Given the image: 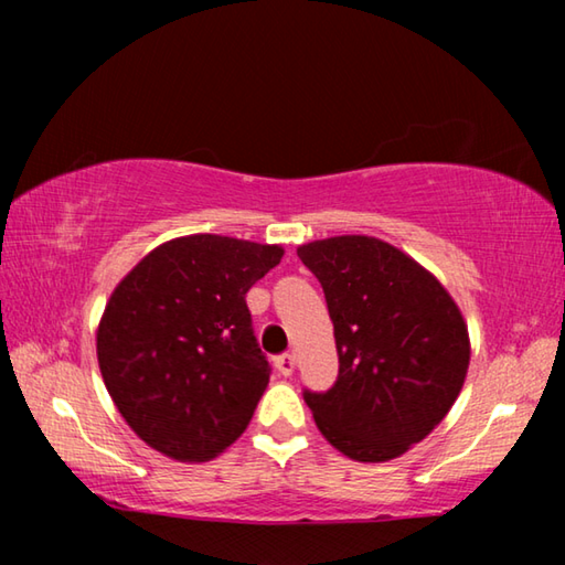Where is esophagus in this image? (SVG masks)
<instances>
[{
    "instance_id": "34e87169",
    "label": "esophagus",
    "mask_w": 565,
    "mask_h": 565,
    "mask_svg": "<svg viewBox=\"0 0 565 565\" xmlns=\"http://www.w3.org/2000/svg\"><path fill=\"white\" fill-rule=\"evenodd\" d=\"M274 366L279 371L281 376H291L294 374V366H296V359L294 353H281V356L274 359Z\"/></svg>"
}]
</instances>
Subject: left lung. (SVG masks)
Here are the masks:
<instances>
[{
    "mask_svg": "<svg viewBox=\"0 0 565 565\" xmlns=\"http://www.w3.org/2000/svg\"><path fill=\"white\" fill-rule=\"evenodd\" d=\"M327 296L337 384L303 391L323 438L363 463L391 461L441 424L461 394L471 341L441 281L374 236L296 248Z\"/></svg>",
    "mask_w": 565,
    "mask_h": 565,
    "instance_id": "obj_1",
    "label": "left lung"
}]
</instances>
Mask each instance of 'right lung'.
<instances>
[{
    "label": "right lung",
    "instance_id": "obj_1",
    "mask_svg": "<svg viewBox=\"0 0 565 565\" xmlns=\"http://www.w3.org/2000/svg\"><path fill=\"white\" fill-rule=\"evenodd\" d=\"M284 248L218 234L149 252L109 296L97 359L114 406L141 441L209 461L246 431L269 384L246 291Z\"/></svg>",
    "mask_w": 565,
    "mask_h": 565
}]
</instances>
